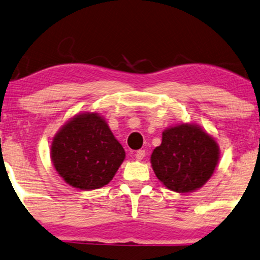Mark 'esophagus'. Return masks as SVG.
I'll use <instances>...</instances> for the list:
<instances>
[{
	"instance_id": "34e87169",
	"label": "esophagus",
	"mask_w": 260,
	"mask_h": 260,
	"mask_svg": "<svg viewBox=\"0 0 260 260\" xmlns=\"http://www.w3.org/2000/svg\"><path fill=\"white\" fill-rule=\"evenodd\" d=\"M144 157H145V150L137 151V152H136V159L137 160H141L144 158Z\"/></svg>"
}]
</instances>
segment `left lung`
Here are the masks:
<instances>
[{"label":"left lung","instance_id":"1","mask_svg":"<svg viewBox=\"0 0 260 260\" xmlns=\"http://www.w3.org/2000/svg\"><path fill=\"white\" fill-rule=\"evenodd\" d=\"M218 159L215 138L198 124L181 123L164 131L162 144L151 154V166L167 188L188 193L208 182Z\"/></svg>","mask_w":260,"mask_h":260}]
</instances>
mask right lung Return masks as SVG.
<instances>
[{
	"mask_svg": "<svg viewBox=\"0 0 260 260\" xmlns=\"http://www.w3.org/2000/svg\"><path fill=\"white\" fill-rule=\"evenodd\" d=\"M50 150L58 175L83 190L108 185L126 157L107 121L97 113L75 115L55 134Z\"/></svg>",
	"mask_w": 260,
	"mask_h": 260,
	"instance_id": "obj_1",
	"label": "right lung"
}]
</instances>
